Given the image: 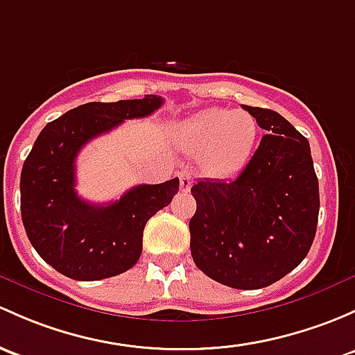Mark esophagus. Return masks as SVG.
Returning <instances> with one entry per match:
<instances>
[{
  "label": "esophagus",
  "mask_w": 355,
  "mask_h": 355,
  "mask_svg": "<svg viewBox=\"0 0 355 355\" xmlns=\"http://www.w3.org/2000/svg\"><path fill=\"white\" fill-rule=\"evenodd\" d=\"M192 182H193V177L192 173L187 170H184L180 173V190H184V192H187V190H190V187H192Z\"/></svg>",
  "instance_id": "1"
}]
</instances>
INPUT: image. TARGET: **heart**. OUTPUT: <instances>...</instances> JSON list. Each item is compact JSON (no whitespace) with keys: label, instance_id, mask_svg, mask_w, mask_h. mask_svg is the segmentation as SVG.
<instances>
[{"label":"heart","instance_id":"obj_1","mask_svg":"<svg viewBox=\"0 0 355 355\" xmlns=\"http://www.w3.org/2000/svg\"><path fill=\"white\" fill-rule=\"evenodd\" d=\"M259 122L245 110L207 109L187 119L177 134L178 146L200 156L209 177L227 178L252 158Z\"/></svg>","mask_w":355,"mask_h":355}]
</instances>
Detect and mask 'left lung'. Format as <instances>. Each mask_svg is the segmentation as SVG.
Listing matches in <instances>:
<instances>
[{
  "instance_id": "obj_1",
  "label": "left lung",
  "mask_w": 355,
  "mask_h": 355,
  "mask_svg": "<svg viewBox=\"0 0 355 355\" xmlns=\"http://www.w3.org/2000/svg\"><path fill=\"white\" fill-rule=\"evenodd\" d=\"M266 130L234 180H200L189 223L196 266L234 289L267 287L294 270L311 248L320 211L308 139L281 114L243 105Z\"/></svg>"
}]
</instances>
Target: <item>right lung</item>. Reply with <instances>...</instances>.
I'll return each instance as SVG.
<instances>
[{
	"label": "right lung",
	"mask_w": 355,
	"mask_h": 355,
	"mask_svg": "<svg viewBox=\"0 0 355 355\" xmlns=\"http://www.w3.org/2000/svg\"><path fill=\"white\" fill-rule=\"evenodd\" d=\"M162 96L92 102L49 122L21 168L20 207L35 252L74 281H100L129 270L143 252L149 218L178 192V178L137 185L110 204H89L76 193V156L93 137L128 119L151 115Z\"/></svg>",
	"instance_id": "add662e5"
}]
</instances>
